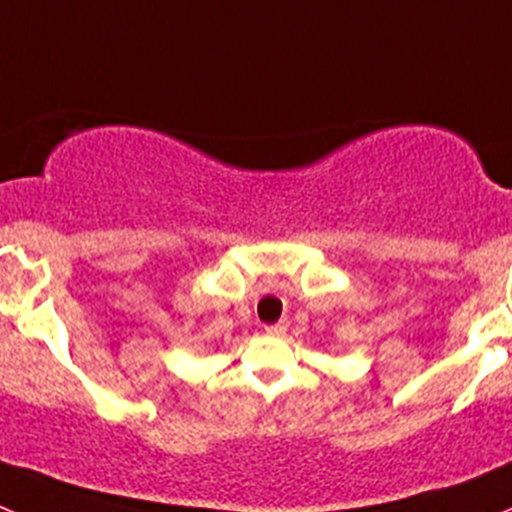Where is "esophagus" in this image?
<instances>
[{
    "label": "esophagus",
    "instance_id": "34e87169",
    "mask_svg": "<svg viewBox=\"0 0 512 512\" xmlns=\"http://www.w3.org/2000/svg\"><path fill=\"white\" fill-rule=\"evenodd\" d=\"M286 329H289V321H279V324H269V326H266L264 332L269 334V337H284Z\"/></svg>",
    "mask_w": 512,
    "mask_h": 512
}]
</instances>
